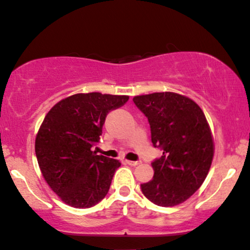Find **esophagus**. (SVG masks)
Masks as SVG:
<instances>
[{
    "label": "esophagus",
    "mask_w": 250,
    "mask_h": 250,
    "mask_svg": "<svg viewBox=\"0 0 250 250\" xmlns=\"http://www.w3.org/2000/svg\"><path fill=\"white\" fill-rule=\"evenodd\" d=\"M125 163H127L128 165H130V167H136V165L140 164V162H137V161H125Z\"/></svg>",
    "instance_id": "1"
}]
</instances>
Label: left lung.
<instances>
[{"label":"left lung","mask_w":250,"mask_h":250,"mask_svg":"<svg viewBox=\"0 0 250 250\" xmlns=\"http://www.w3.org/2000/svg\"><path fill=\"white\" fill-rule=\"evenodd\" d=\"M133 101L148 117L152 144L163 149L151 163L154 178L141 184L143 194L158 206L179 205L203 184L214 156L205 114L190 98L173 92L137 95Z\"/></svg>","instance_id":"1"}]
</instances>
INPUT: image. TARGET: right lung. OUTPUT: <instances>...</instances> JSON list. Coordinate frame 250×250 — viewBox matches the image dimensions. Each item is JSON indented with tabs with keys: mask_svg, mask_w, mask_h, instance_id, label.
<instances>
[{
	"mask_svg": "<svg viewBox=\"0 0 250 250\" xmlns=\"http://www.w3.org/2000/svg\"><path fill=\"white\" fill-rule=\"evenodd\" d=\"M128 100V95L78 93L60 100L44 117L35 142L39 169L67 205L88 208L109 191L121 163L92 148L100 140L107 114Z\"/></svg>",
	"mask_w": 250,
	"mask_h": 250,
	"instance_id": "add662e5",
	"label": "right lung"
}]
</instances>
